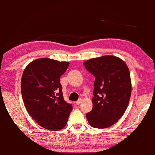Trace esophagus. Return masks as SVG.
I'll return each instance as SVG.
<instances>
[{"label":"esophagus","instance_id":"1","mask_svg":"<svg viewBox=\"0 0 155 155\" xmlns=\"http://www.w3.org/2000/svg\"><path fill=\"white\" fill-rule=\"evenodd\" d=\"M81 101H82V100H81V98H80V99H78V100L76 101V104H78V105H79V104H81Z\"/></svg>","mask_w":155,"mask_h":155}]
</instances>
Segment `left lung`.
I'll return each mask as SVG.
<instances>
[{
	"mask_svg": "<svg viewBox=\"0 0 155 155\" xmlns=\"http://www.w3.org/2000/svg\"><path fill=\"white\" fill-rule=\"evenodd\" d=\"M84 65L95 77L92 109L86 114L88 123L95 128L115 124L129 104L132 84L130 71L121 59L103 56L86 61Z\"/></svg>",
	"mask_w": 155,
	"mask_h": 155,
	"instance_id": "left-lung-1",
	"label": "left lung"
}]
</instances>
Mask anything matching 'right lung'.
Listing matches in <instances>:
<instances>
[{"label": "right lung", "instance_id": "1", "mask_svg": "<svg viewBox=\"0 0 155 155\" xmlns=\"http://www.w3.org/2000/svg\"><path fill=\"white\" fill-rule=\"evenodd\" d=\"M69 63L42 58L32 61L23 73L21 90L28 113L40 126L57 131L65 126L71 104L64 100L60 78Z\"/></svg>", "mask_w": 155, "mask_h": 155}]
</instances>
